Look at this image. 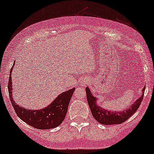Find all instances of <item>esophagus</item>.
Returning a JSON list of instances; mask_svg holds the SVG:
<instances>
[{
    "instance_id": "34e87169",
    "label": "esophagus",
    "mask_w": 154,
    "mask_h": 154,
    "mask_svg": "<svg viewBox=\"0 0 154 154\" xmlns=\"http://www.w3.org/2000/svg\"><path fill=\"white\" fill-rule=\"evenodd\" d=\"M88 82H89V80L88 79H84L83 81L81 82V85L83 86V87H85V86L88 84Z\"/></svg>"
}]
</instances>
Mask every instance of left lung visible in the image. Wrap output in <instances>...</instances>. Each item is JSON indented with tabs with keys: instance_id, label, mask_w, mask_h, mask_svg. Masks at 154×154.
<instances>
[{
	"instance_id": "8db88e82",
	"label": "left lung",
	"mask_w": 154,
	"mask_h": 154,
	"mask_svg": "<svg viewBox=\"0 0 154 154\" xmlns=\"http://www.w3.org/2000/svg\"><path fill=\"white\" fill-rule=\"evenodd\" d=\"M144 89L142 90V96L138 100H137L131 107L126 109L125 111H121V112H111V111L105 110L102 109L100 106L97 105V99L92 95L91 92L88 88H86V95H87V100L88 104H89L90 109L91 110L92 114L93 116L94 119L103 125H116V124H121L128 120L130 116L134 114V112L137 110L140 107L141 103L142 102L143 97H144Z\"/></svg>"
}]
</instances>
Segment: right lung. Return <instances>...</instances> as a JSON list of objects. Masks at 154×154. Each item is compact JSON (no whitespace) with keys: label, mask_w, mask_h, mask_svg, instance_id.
<instances>
[{"label":"right lung","mask_w":154,"mask_h":154,"mask_svg":"<svg viewBox=\"0 0 154 154\" xmlns=\"http://www.w3.org/2000/svg\"><path fill=\"white\" fill-rule=\"evenodd\" d=\"M12 68L13 66L10 69L8 88L10 102L17 116L31 127L39 130H48L60 125L66 116L69 104L73 92L75 91V88L62 92L52 102V104L43 109L28 110L16 104L12 97V84L11 74Z\"/></svg>","instance_id":"add662e5"}]
</instances>
